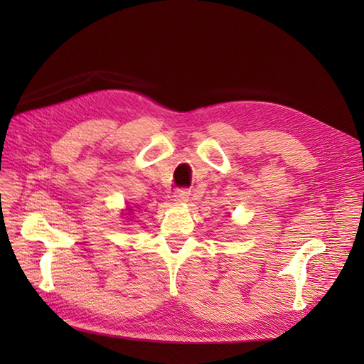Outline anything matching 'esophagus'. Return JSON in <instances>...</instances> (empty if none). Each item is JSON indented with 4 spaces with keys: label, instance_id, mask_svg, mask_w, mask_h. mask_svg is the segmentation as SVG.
<instances>
[{
    "label": "esophagus",
    "instance_id": "1",
    "mask_svg": "<svg viewBox=\"0 0 364 364\" xmlns=\"http://www.w3.org/2000/svg\"><path fill=\"white\" fill-rule=\"evenodd\" d=\"M173 197H174L176 202H185V200H188L190 190H186V188H178V190H176V191L173 193Z\"/></svg>",
    "mask_w": 364,
    "mask_h": 364
}]
</instances>
